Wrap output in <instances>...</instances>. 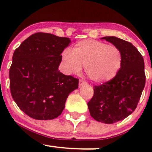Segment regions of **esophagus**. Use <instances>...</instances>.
I'll return each mask as SVG.
<instances>
[{
	"label": "esophagus",
	"instance_id": "1",
	"mask_svg": "<svg viewBox=\"0 0 152 152\" xmlns=\"http://www.w3.org/2000/svg\"><path fill=\"white\" fill-rule=\"evenodd\" d=\"M85 84H86V81H83V80H82V79L79 80V86H83V85H85Z\"/></svg>",
	"mask_w": 152,
	"mask_h": 152
}]
</instances>
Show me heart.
Here are the masks:
<instances>
[{"instance_id": "heart-1", "label": "heart", "mask_w": 152, "mask_h": 152, "mask_svg": "<svg viewBox=\"0 0 152 152\" xmlns=\"http://www.w3.org/2000/svg\"><path fill=\"white\" fill-rule=\"evenodd\" d=\"M64 69L68 74H79L82 66L88 77L95 83L111 81L122 64V54L118 47L94 39L76 43L72 51L65 49L61 54Z\"/></svg>"}]
</instances>
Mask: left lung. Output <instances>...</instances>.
Instances as JSON below:
<instances>
[{"mask_svg":"<svg viewBox=\"0 0 152 152\" xmlns=\"http://www.w3.org/2000/svg\"><path fill=\"white\" fill-rule=\"evenodd\" d=\"M102 39L119 48L122 64L113 79L94 87V96L88 107L97 121L114 124L124 119L137 108L145 86L144 61L142 54L128 41L115 36Z\"/></svg>","mask_w":152,"mask_h":152,"instance_id":"1","label":"left lung"}]
</instances>
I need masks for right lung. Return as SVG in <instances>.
Wrapping results in <instances>:
<instances>
[{
    "label": "right lung",
    "mask_w": 152,
    "mask_h": 152,
    "mask_svg": "<svg viewBox=\"0 0 152 152\" xmlns=\"http://www.w3.org/2000/svg\"><path fill=\"white\" fill-rule=\"evenodd\" d=\"M69 38L36 33L15 50L9 71L10 89L21 111L37 120H50L62 113L78 79L58 71Z\"/></svg>",
    "instance_id": "1"
}]
</instances>
